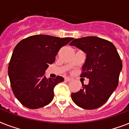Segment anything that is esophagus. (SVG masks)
<instances>
[{
	"label": "esophagus",
	"mask_w": 129,
	"mask_h": 129,
	"mask_svg": "<svg viewBox=\"0 0 129 129\" xmlns=\"http://www.w3.org/2000/svg\"><path fill=\"white\" fill-rule=\"evenodd\" d=\"M65 80L67 81V82H70V81L72 80V79H71L70 78H69V77H66V78H65Z\"/></svg>",
	"instance_id": "esophagus-1"
}]
</instances>
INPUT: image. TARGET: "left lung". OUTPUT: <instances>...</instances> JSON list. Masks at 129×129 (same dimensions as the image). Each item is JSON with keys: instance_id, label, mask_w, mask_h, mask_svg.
<instances>
[{"instance_id": "obj_1", "label": "left lung", "mask_w": 129, "mask_h": 129, "mask_svg": "<svg viewBox=\"0 0 129 129\" xmlns=\"http://www.w3.org/2000/svg\"><path fill=\"white\" fill-rule=\"evenodd\" d=\"M70 45L86 53L80 77L89 79L87 85L82 83L83 87L80 91L72 93V99L84 109L99 108L118 86L122 68L120 55L113 43L98 37L75 39Z\"/></svg>"}]
</instances>
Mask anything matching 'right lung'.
<instances>
[{
  "label": "right lung",
  "mask_w": 129,
  "mask_h": 129,
  "mask_svg": "<svg viewBox=\"0 0 129 129\" xmlns=\"http://www.w3.org/2000/svg\"><path fill=\"white\" fill-rule=\"evenodd\" d=\"M72 39L36 35L21 40L16 45L8 74L13 94L23 106L36 109L52 101L54 87L64 79L59 76L47 78L45 72L54 62L59 49Z\"/></svg>",
  "instance_id": "right-lung-1"
}]
</instances>
